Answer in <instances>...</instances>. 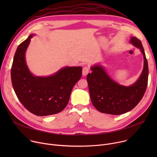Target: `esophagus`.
Returning <instances> with one entry per match:
<instances>
[{"label": "esophagus", "mask_w": 157, "mask_h": 157, "mask_svg": "<svg viewBox=\"0 0 157 157\" xmlns=\"http://www.w3.org/2000/svg\"><path fill=\"white\" fill-rule=\"evenodd\" d=\"M89 72V68L86 66H85V67L83 68V71H82V74H83V76H86L87 74Z\"/></svg>", "instance_id": "obj_1"}]
</instances>
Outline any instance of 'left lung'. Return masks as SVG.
I'll return each mask as SVG.
<instances>
[{
	"label": "left lung",
	"instance_id": "8db88e82",
	"mask_svg": "<svg viewBox=\"0 0 157 157\" xmlns=\"http://www.w3.org/2000/svg\"><path fill=\"white\" fill-rule=\"evenodd\" d=\"M130 43L140 49L144 58L143 71L137 80L130 86L115 81L99 64L92 65L87 75L90 99L95 108L101 113L113 115L131 111L141 101L147 85L148 65L141 40L132 37Z\"/></svg>",
	"mask_w": 157,
	"mask_h": 157
}]
</instances>
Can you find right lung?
Returning <instances> with one entry per match:
<instances>
[{"label":"right lung","mask_w":157,"mask_h":157,"mask_svg":"<svg viewBox=\"0 0 157 157\" xmlns=\"http://www.w3.org/2000/svg\"><path fill=\"white\" fill-rule=\"evenodd\" d=\"M31 34L16 49L11 71L12 85L20 102L39 117L55 114L67 105L72 90L80 79L82 67H63L48 76H37L29 70L25 59Z\"/></svg>","instance_id":"add662e5"}]
</instances>
